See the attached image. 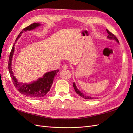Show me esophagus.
<instances>
[{
    "label": "esophagus",
    "mask_w": 133,
    "mask_h": 133,
    "mask_svg": "<svg viewBox=\"0 0 133 133\" xmlns=\"http://www.w3.org/2000/svg\"><path fill=\"white\" fill-rule=\"evenodd\" d=\"M62 69H68V66L67 65H66V64H64V65H63L62 66Z\"/></svg>",
    "instance_id": "34e87169"
}]
</instances>
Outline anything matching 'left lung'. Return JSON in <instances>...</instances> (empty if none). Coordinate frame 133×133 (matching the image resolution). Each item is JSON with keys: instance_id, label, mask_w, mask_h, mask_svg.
<instances>
[{"instance_id": "left-lung-1", "label": "left lung", "mask_w": 133, "mask_h": 133, "mask_svg": "<svg viewBox=\"0 0 133 133\" xmlns=\"http://www.w3.org/2000/svg\"><path fill=\"white\" fill-rule=\"evenodd\" d=\"M107 31L108 34V36L107 37L108 39H110V40H114V41H115L116 42L119 44L118 39L116 38V37H115V36L113 34H112L111 33H110V32L108 30H107ZM73 87L74 88V90H75V92H76V93H77L79 96H81V97H82L83 98L85 99H96V98L91 97V96H87V95H85L84 94H83L82 92L80 91L78 89L77 87H76V86L75 85V83L74 82L73 83Z\"/></svg>"}]
</instances>
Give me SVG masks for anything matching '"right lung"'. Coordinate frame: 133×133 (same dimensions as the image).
Listing matches in <instances>:
<instances>
[{"label": "right lung", "mask_w": 133, "mask_h": 133, "mask_svg": "<svg viewBox=\"0 0 133 133\" xmlns=\"http://www.w3.org/2000/svg\"><path fill=\"white\" fill-rule=\"evenodd\" d=\"M41 25L42 24L39 23H35L24 28L18 35V37L15 40V43L17 42L18 39L21 37L23 32L35 29L36 28L41 26ZM14 46L15 44H14L11 49L8 62V69L9 73L12 80H13L14 87L19 91V92L28 96V97L32 98H42L43 96H45L48 93V92L50 90L51 87L53 83L54 76L57 74V73L59 70H56L48 72V73L44 74L42 78H39L38 79H37V80L32 82L29 84L19 82L14 76L11 68L12 59H13L15 49Z\"/></svg>", "instance_id": "add662e5"}]
</instances>
